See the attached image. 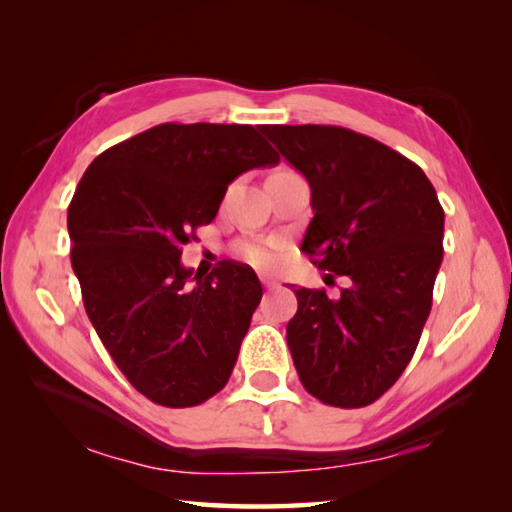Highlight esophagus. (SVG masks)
I'll return each instance as SVG.
<instances>
[{
  "instance_id": "1",
  "label": "esophagus",
  "mask_w": 512,
  "mask_h": 512,
  "mask_svg": "<svg viewBox=\"0 0 512 512\" xmlns=\"http://www.w3.org/2000/svg\"><path fill=\"white\" fill-rule=\"evenodd\" d=\"M259 279H262V284L270 290V288H277L279 284H277V279H273V277H266V275H262V277H259Z\"/></svg>"
}]
</instances>
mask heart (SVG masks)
Returning <instances> with one entry per match:
<instances>
[{"mask_svg": "<svg viewBox=\"0 0 512 512\" xmlns=\"http://www.w3.org/2000/svg\"><path fill=\"white\" fill-rule=\"evenodd\" d=\"M239 255L255 266H273L277 262V253L270 244H242Z\"/></svg>", "mask_w": 512, "mask_h": 512, "instance_id": "heart-1", "label": "heart"}]
</instances>
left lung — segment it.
Listing matches in <instances>:
<instances>
[{
  "label": "left lung",
  "mask_w": 512,
  "mask_h": 512,
  "mask_svg": "<svg viewBox=\"0 0 512 512\" xmlns=\"http://www.w3.org/2000/svg\"><path fill=\"white\" fill-rule=\"evenodd\" d=\"M259 129L310 184L301 250L350 279L339 299L295 290L286 339L297 374L325 405L367 407L405 372L431 312L444 237L436 189L416 162L352 129Z\"/></svg>",
  "instance_id": "1"
}]
</instances>
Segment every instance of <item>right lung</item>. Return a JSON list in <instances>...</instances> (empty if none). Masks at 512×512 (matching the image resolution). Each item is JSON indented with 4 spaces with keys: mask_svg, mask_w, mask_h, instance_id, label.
I'll return each instance as SVG.
<instances>
[{
    "mask_svg": "<svg viewBox=\"0 0 512 512\" xmlns=\"http://www.w3.org/2000/svg\"><path fill=\"white\" fill-rule=\"evenodd\" d=\"M262 125L162 123L96 156L68 206L85 312L118 369L162 407L220 391L262 299L244 264H180L239 173L277 165Z\"/></svg>",
    "mask_w": 512,
    "mask_h": 512,
    "instance_id": "add662e5",
    "label": "right lung"
}]
</instances>
